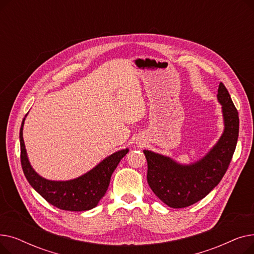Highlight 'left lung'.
<instances>
[{
	"label": "left lung",
	"mask_w": 254,
	"mask_h": 254,
	"mask_svg": "<svg viewBox=\"0 0 254 254\" xmlns=\"http://www.w3.org/2000/svg\"><path fill=\"white\" fill-rule=\"evenodd\" d=\"M222 105L224 130L218 142L198 162L179 165L172 158L144 150L147 182L155 195L171 208H185L201 201L220 182L235 152L239 136L238 110L221 82L217 93Z\"/></svg>",
	"instance_id": "obj_1"
}]
</instances>
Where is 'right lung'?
Wrapping results in <instances>:
<instances>
[{"instance_id": "right-lung-1", "label": "right lung", "mask_w": 254, "mask_h": 254, "mask_svg": "<svg viewBox=\"0 0 254 254\" xmlns=\"http://www.w3.org/2000/svg\"><path fill=\"white\" fill-rule=\"evenodd\" d=\"M22 120L20 140V162L24 176L32 188L46 201L57 208L65 211H86L95 208L105 195L110 183L111 175L128 149L119 150L106 157L86 174L69 181H52L39 176L32 168L26 155L22 138Z\"/></svg>"}]
</instances>
